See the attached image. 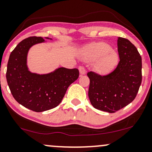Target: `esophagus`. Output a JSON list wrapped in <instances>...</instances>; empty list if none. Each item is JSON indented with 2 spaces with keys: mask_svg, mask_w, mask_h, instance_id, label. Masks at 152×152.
Listing matches in <instances>:
<instances>
[{
  "mask_svg": "<svg viewBox=\"0 0 152 152\" xmlns=\"http://www.w3.org/2000/svg\"><path fill=\"white\" fill-rule=\"evenodd\" d=\"M79 71H80L81 75L86 74V69L84 68V66H80V67H79Z\"/></svg>",
  "mask_w": 152,
  "mask_h": 152,
  "instance_id": "34e87169",
  "label": "esophagus"
}]
</instances>
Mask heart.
Returning <instances> with one entry per match:
<instances>
[{
	"label": "heart",
	"instance_id": "heart-1",
	"mask_svg": "<svg viewBox=\"0 0 152 152\" xmlns=\"http://www.w3.org/2000/svg\"><path fill=\"white\" fill-rule=\"evenodd\" d=\"M88 61H95L94 70L99 75H107L113 71L119 61L118 54L105 42L96 43L91 46L84 54Z\"/></svg>",
	"mask_w": 152,
	"mask_h": 152
}]
</instances>
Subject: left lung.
Returning <instances> with one entry per match:
<instances>
[{
    "instance_id": "left-lung-1",
    "label": "left lung",
    "mask_w": 152,
    "mask_h": 152,
    "mask_svg": "<svg viewBox=\"0 0 152 152\" xmlns=\"http://www.w3.org/2000/svg\"><path fill=\"white\" fill-rule=\"evenodd\" d=\"M119 62L115 70L101 76L88 72V98L96 109L114 113L136 97L142 82V58L128 39L118 37Z\"/></svg>"
}]
</instances>
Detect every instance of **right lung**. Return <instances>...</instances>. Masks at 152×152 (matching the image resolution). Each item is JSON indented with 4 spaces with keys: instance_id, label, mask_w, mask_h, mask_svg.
<instances>
[{
    "instance_id": "obj_1",
    "label": "right lung",
    "mask_w": 152,
    "mask_h": 152,
    "mask_svg": "<svg viewBox=\"0 0 152 152\" xmlns=\"http://www.w3.org/2000/svg\"><path fill=\"white\" fill-rule=\"evenodd\" d=\"M44 42L42 37L34 36L19 42L10 55L6 72L7 84L14 98L23 107L37 112L58 106L68 86L77 80L80 74L78 69L63 67L48 74L29 71L27 66L29 49Z\"/></svg>"
}]
</instances>
